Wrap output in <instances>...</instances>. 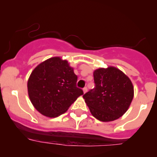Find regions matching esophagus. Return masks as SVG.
<instances>
[{
    "instance_id": "1",
    "label": "esophagus",
    "mask_w": 157,
    "mask_h": 157,
    "mask_svg": "<svg viewBox=\"0 0 157 157\" xmlns=\"http://www.w3.org/2000/svg\"><path fill=\"white\" fill-rule=\"evenodd\" d=\"M87 90H88L87 87H85V88H83V89H82V91H83V93L85 94V93L87 92Z\"/></svg>"
}]
</instances>
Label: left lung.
<instances>
[{"label":"left lung","mask_w":157,"mask_h":157,"mask_svg":"<svg viewBox=\"0 0 157 157\" xmlns=\"http://www.w3.org/2000/svg\"><path fill=\"white\" fill-rule=\"evenodd\" d=\"M94 80L95 87L82 96L91 114L102 122L117 120L127 111L134 97L131 80L110 66L95 70Z\"/></svg>","instance_id":"left-lung-1"}]
</instances>
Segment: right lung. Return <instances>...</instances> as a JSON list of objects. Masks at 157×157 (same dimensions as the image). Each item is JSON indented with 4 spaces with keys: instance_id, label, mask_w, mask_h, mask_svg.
<instances>
[{
    "instance_id": "obj_1",
    "label": "right lung",
    "mask_w": 157,
    "mask_h": 157,
    "mask_svg": "<svg viewBox=\"0 0 157 157\" xmlns=\"http://www.w3.org/2000/svg\"><path fill=\"white\" fill-rule=\"evenodd\" d=\"M77 76L68 61L55 57L40 63L28 80V94L32 105L48 117L66 112L77 97L83 94L77 87Z\"/></svg>"
}]
</instances>
